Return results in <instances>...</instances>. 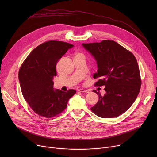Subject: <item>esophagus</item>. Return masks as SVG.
Listing matches in <instances>:
<instances>
[{"instance_id": "1", "label": "esophagus", "mask_w": 157, "mask_h": 157, "mask_svg": "<svg viewBox=\"0 0 157 157\" xmlns=\"http://www.w3.org/2000/svg\"><path fill=\"white\" fill-rule=\"evenodd\" d=\"M78 91L79 92H81V93H89V91L87 90H86V89H79Z\"/></svg>"}]
</instances>
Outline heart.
<instances>
[{
  "label": "heart",
  "mask_w": 157,
  "mask_h": 157,
  "mask_svg": "<svg viewBox=\"0 0 157 157\" xmlns=\"http://www.w3.org/2000/svg\"><path fill=\"white\" fill-rule=\"evenodd\" d=\"M79 54H81V53H78V54H77V55H79Z\"/></svg>",
  "instance_id": "heart-1"
}]
</instances>
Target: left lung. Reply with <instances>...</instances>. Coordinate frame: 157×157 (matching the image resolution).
I'll use <instances>...</instances> for the list:
<instances>
[{
	"label": "left lung",
	"mask_w": 157,
	"mask_h": 157,
	"mask_svg": "<svg viewBox=\"0 0 157 157\" xmlns=\"http://www.w3.org/2000/svg\"><path fill=\"white\" fill-rule=\"evenodd\" d=\"M82 46L97 61L98 70L93 78L99 79L94 86H105L103 96L93 91L99 98L91 108L92 112L103 118L122 114L136 101L140 90V74L135 56L113 40L83 43Z\"/></svg>",
	"instance_id": "1"
}]
</instances>
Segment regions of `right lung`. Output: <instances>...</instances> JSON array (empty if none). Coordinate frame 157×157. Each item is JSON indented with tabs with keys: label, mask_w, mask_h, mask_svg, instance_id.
I'll return each instance as SVG.
<instances>
[{
	"label": "right lung",
	"mask_w": 157,
	"mask_h": 157,
	"mask_svg": "<svg viewBox=\"0 0 157 157\" xmlns=\"http://www.w3.org/2000/svg\"><path fill=\"white\" fill-rule=\"evenodd\" d=\"M73 47L68 43L50 40L33 50L21 64L18 72L21 90L25 100L38 115L51 118L66 108L68 100L76 93L53 89L58 61Z\"/></svg>",
	"instance_id": "add662e5"
}]
</instances>
